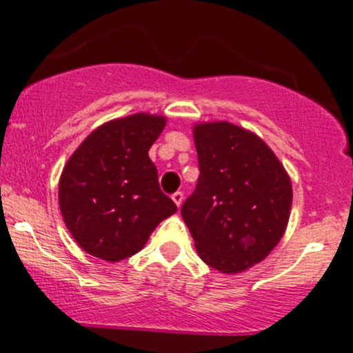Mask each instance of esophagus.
Returning <instances> with one entry per match:
<instances>
[{
    "instance_id": "34e87169",
    "label": "esophagus",
    "mask_w": 353,
    "mask_h": 353,
    "mask_svg": "<svg viewBox=\"0 0 353 353\" xmlns=\"http://www.w3.org/2000/svg\"><path fill=\"white\" fill-rule=\"evenodd\" d=\"M172 201L176 202L177 208H181L182 202H184V194H182L181 190H177V192H174V194H172Z\"/></svg>"
}]
</instances>
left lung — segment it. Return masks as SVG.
Returning a JSON list of instances; mask_svg holds the SVG:
<instances>
[{"mask_svg": "<svg viewBox=\"0 0 353 353\" xmlns=\"http://www.w3.org/2000/svg\"><path fill=\"white\" fill-rule=\"evenodd\" d=\"M194 143L201 174L182 219L205 264L222 274L244 272L285 232L292 182L261 137L228 121L196 124Z\"/></svg>", "mask_w": 353, "mask_h": 353, "instance_id": "8db88e82", "label": "left lung"}]
</instances>
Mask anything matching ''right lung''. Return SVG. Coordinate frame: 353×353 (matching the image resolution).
I'll return each mask as SVG.
<instances>
[{"mask_svg": "<svg viewBox=\"0 0 353 353\" xmlns=\"http://www.w3.org/2000/svg\"><path fill=\"white\" fill-rule=\"evenodd\" d=\"M165 117L137 114L99 125L81 143L59 179V209L81 249L108 262L131 257L177 210L159 188L149 149Z\"/></svg>", "mask_w": 353, "mask_h": 353, "instance_id": "right-lung-1", "label": "right lung"}]
</instances>
